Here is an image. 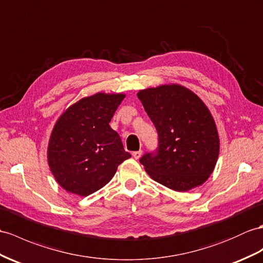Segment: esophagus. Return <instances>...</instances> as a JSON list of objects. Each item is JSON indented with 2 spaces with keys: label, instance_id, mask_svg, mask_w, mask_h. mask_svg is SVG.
<instances>
[{
  "label": "esophagus",
  "instance_id": "esophagus-1",
  "mask_svg": "<svg viewBox=\"0 0 263 263\" xmlns=\"http://www.w3.org/2000/svg\"><path fill=\"white\" fill-rule=\"evenodd\" d=\"M140 156H142V151H136L133 152V157L135 159H138Z\"/></svg>",
  "mask_w": 263,
  "mask_h": 263
}]
</instances>
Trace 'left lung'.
<instances>
[{
  "label": "left lung",
  "mask_w": 263,
  "mask_h": 263,
  "mask_svg": "<svg viewBox=\"0 0 263 263\" xmlns=\"http://www.w3.org/2000/svg\"><path fill=\"white\" fill-rule=\"evenodd\" d=\"M137 96L158 136L157 148L139 159L147 174L177 192L203 184L212 174L220 151L208 107L178 85L145 89Z\"/></svg>",
  "instance_id": "left-lung-1"
}]
</instances>
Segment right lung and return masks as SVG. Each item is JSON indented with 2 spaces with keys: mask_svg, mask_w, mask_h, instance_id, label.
Instances as JSON below:
<instances>
[{
  "mask_svg": "<svg viewBox=\"0 0 263 263\" xmlns=\"http://www.w3.org/2000/svg\"><path fill=\"white\" fill-rule=\"evenodd\" d=\"M125 95L96 93L69 107L58 119L48 147V163L66 191L88 196L109 182L132 155L110 120Z\"/></svg>",
  "mask_w": 263,
  "mask_h": 263,
  "instance_id": "right-lung-1",
  "label": "right lung"
}]
</instances>
